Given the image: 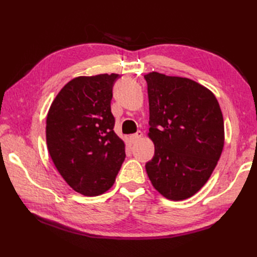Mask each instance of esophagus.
I'll list each match as a JSON object with an SVG mask.
<instances>
[{
	"instance_id": "34e87169",
	"label": "esophagus",
	"mask_w": 257,
	"mask_h": 257,
	"mask_svg": "<svg viewBox=\"0 0 257 257\" xmlns=\"http://www.w3.org/2000/svg\"><path fill=\"white\" fill-rule=\"evenodd\" d=\"M141 137H143V133H141V132H137L136 134L130 136V141H132L133 144H136V143H138V141L140 140Z\"/></svg>"
}]
</instances>
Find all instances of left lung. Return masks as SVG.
Masks as SVG:
<instances>
[{
	"mask_svg": "<svg viewBox=\"0 0 257 257\" xmlns=\"http://www.w3.org/2000/svg\"><path fill=\"white\" fill-rule=\"evenodd\" d=\"M149 138L155 156L146 163L154 188L165 198L185 200L203 187L224 146V121L214 94L196 81L157 72L145 75Z\"/></svg>",
	"mask_w": 257,
	"mask_h": 257,
	"instance_id": "8db88e82",
	"label": "left lung"
}]
</instances>
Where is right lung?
<instances>
[{"instance_id": "obj_1", "label": "right lung", "mask_w": 257, "mask_h": 257, "mask_svg": "<svg viewBox=\"0 0 257 257\" xmlns=\"http://www.w3.org/2000/svg\"><path fill=\"white\" fill-rule=\"evenodd\" d=\"M118 74L79 76L65 85L46 118V143L57 171L76 192L102 194L125 158L113 132L110 101Z\"/></svg>"}]
</instances>
